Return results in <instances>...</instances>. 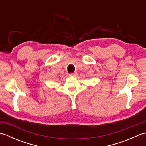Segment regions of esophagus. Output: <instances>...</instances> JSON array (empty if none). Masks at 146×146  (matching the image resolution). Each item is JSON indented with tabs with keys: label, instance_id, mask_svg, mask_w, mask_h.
<instances>
[{
	"label": "esophagus",
	"instance_id": "obj_1",
	"mask_svg": "<svg viewBox=\"0 0 146 146\" xmlns=\"http://www.w3.org/2000/svg\"><path fill=\"white\" fill-rule=\"evenodd\" d=\"M76 75H77L76 73H73L69 74V76H76Z\"/></svg>",
	"mask_w": 146,
	"mask_h": 146
}]
</instances>
